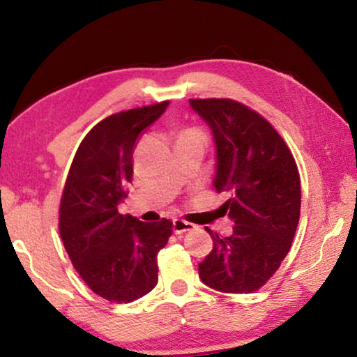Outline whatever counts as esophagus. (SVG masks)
<instances>
[{
	"label": "esophagus",
	"instance_id": "1",
	"mask_svg": "<svg viewBox=\"0 0 357 357\" xmlns=\"http://www.w3.org/2000/svg\"><path fill=\"white\" fill-rule=\"evenodd\" d=\"M194 229V225H190V222H185L183 220H174L173 221V232L174 234H183V232H188V231H192Z\"/></svg>",
	"mask_w": 357,
	"mask_h": 357
}]
</instances>
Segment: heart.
<instances>
[{
    "instance_id": "obj_1",
    "label": "heart",
    "mask_w": 357,
    "mask_h": 357,
    "mask_svg": "<svg viewBox=\"0 0 357 357\" xmlns=\"http://www.w3.org/2000/svg\"><path fill=\"white\" fill-rule=\"evenodd\" d=\"M184 132H189V135H195V136H200V137H202L200 132L195 131V130H189V131H184Z\"/></svg>"
}]
</instances>
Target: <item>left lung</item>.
<instances>
[{
	"label": "left lung",
	"instance_id": "8db88e82",
	"mask_svg": "<svg viewBox=\"0 0 357 357\" xmlns=\"http://www.w3.org/2000/svg\"><path fill=\"white\" fill-rule=\"evenodd\" d=\"M210 126L216 149V192H227L222 215L229 237L208 231L213 248L199 264L205 285L225 294H252L289 253L300 220L301 185L295 158L261 115L231 99H189Z\"/></svg>",
	"mask_w": 357,
	"mask_h": 357
}]
</instances>
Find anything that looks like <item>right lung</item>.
<instances>
[{
	"label": "right lung",
	"mask_w": 357,
	"mask_h": 357,
	"mask_svg": "<svg viewBox=\"0 0 357 357\" xmlns=\"http://www.w3.org/2000/svg\"><path fill=\"white\" fill-rule=\"evenodd\" d=\"M165 102L110 115L84 136L63 185L59 232L73 268L96 295L132 301L157 285V253L172 222L120 215L132 176L137 136L168 107Z\"/></svg>",
	"instance_id": "obj_1"
}]
</instances>
